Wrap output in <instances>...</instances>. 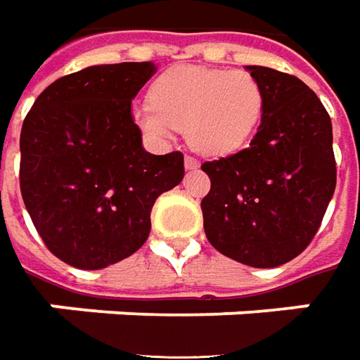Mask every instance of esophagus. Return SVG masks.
<instances>
[{
  "label": "esophagus",
  "mask_w": 360,
  "mask_h": 360,
  "mask_svg": "<svg viewBox=\"0 0 360 360\" xmlns=\"http://www.w3.org/2000/svg\"><path fill=\"white\" fill-rule=\"evenodd\" d=\"M184 166H186V170H196V168H200V162H198L194 156H186Z\"/></svg>",
  "instance_id": "obj_1"
}]
</instances>
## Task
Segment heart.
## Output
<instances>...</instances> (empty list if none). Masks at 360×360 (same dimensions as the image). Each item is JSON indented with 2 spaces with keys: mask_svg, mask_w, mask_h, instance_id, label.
<instances>
[{
  "mask_svg": "<svg viewBox=\"0 0 360 360\" xmlns=\"http://www.w3.org/2000/svg\"><path fill=\"white\" fill-rule=\"evenodd\" d=\"M264 89L248 71L176 67L150 89V101L132 108V120L154 141H170L178 129L194 150L228 156L252 141L264 117Z\"/></svg>",
  "mask_w": 360,
  "mask_h": 360,
  "instance_id": "heart-1",
  "label": "heart"
}]
</instances>
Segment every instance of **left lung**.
Listing matches in <instances>:
<instances>
[{
  "mask_svg": "<svg viewBox=\"0 0 360 360\" xmlns=\"http://www.w3.org/2000/svg\"><path fill=\"white\" fill-rule=\"evenodd\" d=\"M264 89V117L248 148L202 164L208 242L250 267H277L317 233L337 184L333 127L319 96L293 75L245 67Z\"/></svg>",
  "mask_w": 360,
  "mask_h": 360,
  "instance_id": "8db88e82",
  "label": "left lung"
}]
</instances>
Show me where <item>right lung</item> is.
<instances>
[{
    "label": "right lung",
    "instance_id": "add662e5",
    "mask_svg": "<svg viewBox=\"0 0 360 360\" xmlns=\"http://www.w3.org/2000/svg\"><path fill=\"white\" fill-rule=\"evenodd\" d=\"M154 63L93 65L51 83L23 120L19 186L41 240L65 264L103 269L150 233L156 198L184 178V154H150L132 98Z\"/></svg>",
    "mask_w": 360,
    "mask_h": 360
}]
</instances>
